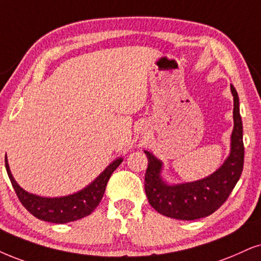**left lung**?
<instances>
[{
    "label": "left lung",
    "instance_id": "8db88e82",
    "mask_svg": "<svg viewBox=\"0 0 261 261\" xmlns=\"http://www.w3.org/2000/svg\"><path fill=\"white\" fill-rule=\"evenodd\" d=\"M233 96V130L230 154L216 172L195 182L167 184L161 177L163 163L148 150V167L144 189L150 206L163 216L179 220H195L216 212L229 197L243 170L245 146L236 89L230 85Z\"/></svg>",
    "mask_w": 261,
    "mask_h": 261
}]
</instances>
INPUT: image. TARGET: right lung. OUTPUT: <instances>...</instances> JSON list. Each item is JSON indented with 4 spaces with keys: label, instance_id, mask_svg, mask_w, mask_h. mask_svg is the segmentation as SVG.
Returning a JSON list of instances; mask_svg holds the SVG:
<instances>
[{
    "label": "right lung",
    "instance_id": "add662e5",
    "mask_svg": "<svg viewBox=\"0 0 261 261\" xmlns=\"http://www.w3.org/2000/svg\"><path fill=\"white\" fill-rule=\"evenodd\" d=\"M121 161H123V158H118L110 166L106 167V170L94 182H91L84 189L72 195L61 197H42L25 191L13 178L7 161V155H6V170H7L16 196L32 216L44 222L65 224L82 219L92 213V211L96 208L102 200L112 173L121 164Z\"/></svg>",
    "mask_w": 261,
    "mask_h": 261
}]
</instances>
